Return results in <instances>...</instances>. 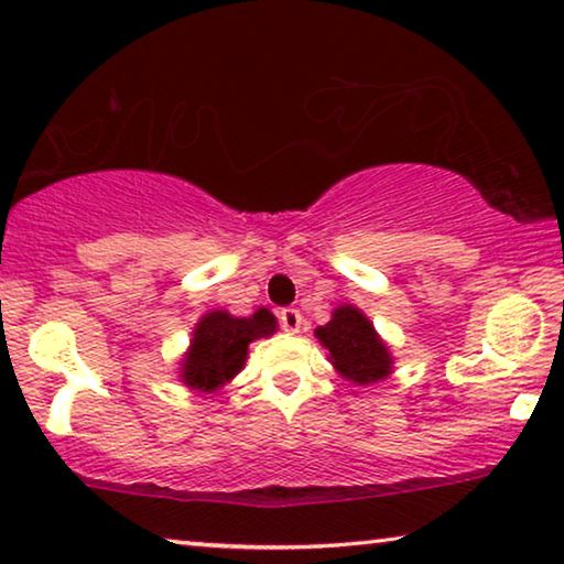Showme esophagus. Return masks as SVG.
Listing matches in <instances>:
<instances>
[{
    "mask_svg": "<svg viewBox=\"0 0 564 564\" xmlns=\"http://www.w3.org/2000/svg\"><path fill=\"white\" fill-rule=\"evenodd\" d=\"M279 322H281V329L289 332V334H299L301 332V324H304V316H301L299 308H283L279 314Z\"/></svg>",
    "mask_w": 564,
    "mask_h": 564,
    "instance_id": "1",
    "label": "esophagus"
}]
</instances>
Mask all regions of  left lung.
Wrapping results in <instances>:
<instances>
[{
    "label": "left lung",
    "mask_w": 564,
    "mask_h": 564,
    "mask_svg": "<svg viewBox=\"0 0 564 564\" xmlns=\"http://www.w3.org/2000/svg\"><path fill=\"white\" fill-rule=\"evenodd\" d=\"M322 347L329 351V362L336 375L359 388L388 380L394 357L388 344L377 334L362 308L339 304L332 318L314 332Z\"/></svg>",
    "instance_id": "obj_1"
}]
</instances>
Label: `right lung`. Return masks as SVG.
<instances>
[{"label": "right lung", "instance_id": "add662e5", "mask_svg": "<svg viewBox=\"0 0 564 564\" xmlns=\"http://www.w3.org/2000/svg\"><path fill=\"white\" fill-rule=\"evenodd\" d=\"M279 332L271 311L260 306L253 316H232L213 308L199 316L189 347L180 359V382L199 394H213L235 380L246 367L250 341Z\"/></svg>", "mask_w": 564, "mask_h": 564}]
</instances>
